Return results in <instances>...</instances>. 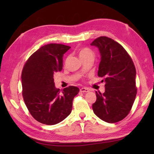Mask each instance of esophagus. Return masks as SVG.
<instances>
[{
    "label": "esophagus",
    "instance_id": "34e87169",
    "mask_svg": "<svg viewBox=\"0 0 154 154\" xmlns=\"http://www.w3.org/2000/svg\"><path fill=\"white\" fill-rule=\"evenodd\" d=\"M89 92V90L88 89V88H82L80 89V92H83V93H85V92Z\"/></svg>",
    "mask_w": 154,
    "mask_h": 154
}]
</instances>
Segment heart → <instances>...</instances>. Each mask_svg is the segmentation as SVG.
Here are the masks:
<instances>
[{"label":"heart","instance_id":"b5f03b06","mask_svg":"<svg viewBox=\"0 0 154 154\" xmlns=\"http://www.w3.org/2000/svg\"><path fill=\"white\" fill-rule=\"evenodd\" d=\"M93 56L92 52L90 49L88 48H84L80 51L79 52L80 58L81 57H84V56Z\"/></svg>","mask_w":154,"mask_h":154}]
</instances>
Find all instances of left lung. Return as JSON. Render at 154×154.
<instances>
[{"mask_svg":"<svg viewBox=\"0 0 154 154\" xmlns=\"http://www.w3.org/2000/svg\"><path fill=\"white\" fill-rule=\"evenodd\" d=\"M100 55L98 75L104 77V93L96 92L92 105L96 116L108 123H116L128 116L137 95L136 69L131 58L120 44L106 36L91 43Z\"/></svg>","mask_w":154,"mask_h":154,"instance_id":"1","label":"left lung"}]
</instances>
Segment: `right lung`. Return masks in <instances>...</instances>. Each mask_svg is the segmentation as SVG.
<instances>
[{
  "instance_id": "1",
  "label": "right lung",
  "mask_w": 154,
  "mask_h": 154,
  "mask_svg": "<svg viewBox=\"0 0 154 154\" xmlns=\"http://www.w3.org/2000/svg\"><path fill=\"white\" fill-rule=\"evenodd\" d=\"M71 47L48 44L30 57L22 70V95L28 111L36 121L54 125L71 113L72 100L79 92L75 86L56 88L54 75L62 69L63 56Z\"/></svg>"
}]
</instances>
